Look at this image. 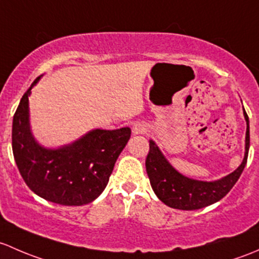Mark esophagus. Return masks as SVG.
Returning a JSON list of instances; mask_svg holds the SVG:
<instances>
[{
  "mask_svg": "<svg viewBox=\"0 0 259 259\" xmlns=\"http://www.w3.org/2000/svg\"><path fill=\"white\" fill-rule=\"evenodd\" d=\"M147 132V126L145 123H141V122H137V123L133 124L132 127V133L133 135H143V133Z\"/></svg>",
  "mask_w": 259,
  "mask_h": 259,
  "instance_id": "1",
  "label": "esophagus"
}]
</instances>
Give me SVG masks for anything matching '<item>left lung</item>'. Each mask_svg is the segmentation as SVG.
Listing matches in <instances>:
<instances>
[{
    "instance_id": "left-lung-1",
    "label": "left lung",
    "mask_w": 259,
    "mask_h": 259,
    "mask_svg": "<svg viewBox=\"0 0 259 259\" xmlns=\"http://www.w3.org/2000/svg\"><path fill=\"white\" fill-rule=\"evenodd\" d=\"M243 114L247 122L244 158L238 168L217 181L207 182V181L193 180V178L183 176L167 161L154 141L149 140L146 170H147L152 189L164 204L176 209H199L215 203L231 191L238 178L241 177L246 167L247 158H248L249 119L244 108Z\"/></svg>"
}]
</instances>
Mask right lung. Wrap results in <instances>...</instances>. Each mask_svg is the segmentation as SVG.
I'll return each mask as SVG.
<instances>
[{"instance_id": "right-lung-1", "label": "right lung", "mask_w": 259, "mask_h": 259, "mask_svg": "<svg viewBox=\"0 0 259 259\" xmlns=\"http://www.w3.org/2000/svg\"><path fill=\"white\" fill-rule=\"evenodd\" d=\"M22 96L12 122V151L26 185L37 196L62 206H83L107 186L114 163L126 147L131 128L92 130L70 145L46 148L34 140L28 97Z\"/></svg>"}]
</instances>
